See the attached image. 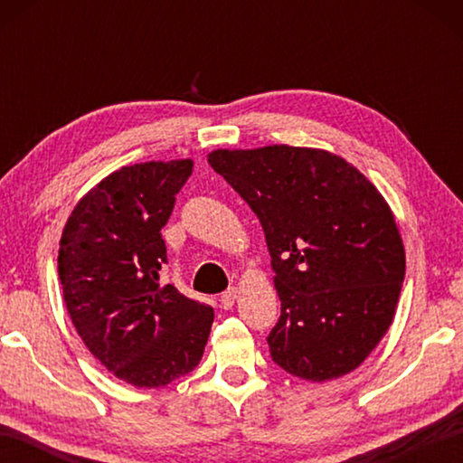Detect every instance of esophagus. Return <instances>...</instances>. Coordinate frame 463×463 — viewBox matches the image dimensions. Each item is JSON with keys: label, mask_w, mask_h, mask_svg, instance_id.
Here are the masks:
<instances>
[{"label": "esophagus", "mask_w": 463, "mask_h": 463, "mask_svg": "<svg viewBox=\"0 0 463 463\" xmlns=\"http://www.w3.org/2000/svg\"><path fill=\"white\" fill-rule=\"evenodd\" d=\"M237 289L234 288H231V289H226V292L221 296V307L224 308V310H231L232 307H234V300H237Z\"/></svg>", "instance_id": "1"}]
</instances>
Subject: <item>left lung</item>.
Instances as JSON below:
<instances>
[{"instance_id": "1", "label": "left lung", "mask_w": 463, "mask_h": 463, "mask_svg": "<svg viewBox=\"0 0 463 463\" xmlns=\"http://www.w3.org/2000/svg\"><path fill=\"white\" fill-rule=\"evenodd\" d=\"M208 163L260 218L281 315L269 355L296 378L349 373L386 335L404 247L386 200L333 153L273 145L218 148Z\"/></svg>"}]
</instances>
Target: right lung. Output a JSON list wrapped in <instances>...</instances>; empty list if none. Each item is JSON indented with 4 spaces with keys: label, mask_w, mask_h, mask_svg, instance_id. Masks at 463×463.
Wrapping results in <instances>:
<instances>
[{
    "label": "right lung",
    "mask_w": 463,
    "mask_h": 463,
    "mask_svg": "<svg viewBox=\"0 0 463 463\" xmlns=\"http://www.w3.org/2000/svg\"><path fill=\"white\" fill-rule=\"evenodd\" d=\"M194 163L122 167L83 195L59 247L67 312L98 362L137 388H161L200 364L214 310L161 286V229Z\"/></svg>",
    "instance_id": "add662e5"
}]
</instances>
